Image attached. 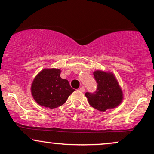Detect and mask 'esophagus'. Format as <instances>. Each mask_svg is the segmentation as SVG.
Wrapping results in <instances>:
<instances>
[{"mask_svg": "<svg viewBox=\"0 0 154 154\" xmlns=\"http://www.w3.org/2000/svg\"><path fill=\"white\" fill-rule=\"evenodd\" d=\"M79 91H80L81 92H82V93H84V92L85 91V88L82 86V87H81L80 88H79Z\"/></svg>", "mask_w": 154, "mask_h": 154, "instance_id": "esophagus-1", "label": "esophagus"}]
</instances>
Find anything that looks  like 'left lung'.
Returning a JSON list of instances; mask_svg holds the SVG:
<instances>
[{
  "label": "left lung",
  "instance_id": "8db88e82",
  "mask_svg": "<svg viewBox=\"0 0 154 154\" xmlns=\"http://www.w3.org/2000/svg\"><path fill=\"white\" fill-rule=\"evenodd\" d=\"M93 76L97 82L96 91L85 94L90 105L100 111L118 106L123 99V94L114 75L111 72L97 70L93 72Z\"/></svg>",
  "mask_w": 154,
  "mask_h": 154
}]
</instances>
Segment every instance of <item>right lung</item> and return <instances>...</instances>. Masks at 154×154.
Listing matches in <instances>:
<instances>
[{
    "label": "right lung",
    "mask_w": 154,
    "mask_h": 154,
    "mask_svg": "<svg viewBox=\"0 0 154 154\" xmlns=\"http://www.w3.org/2000/svg\"><path fill=\"white\" fill-rule=\"evenodd\" d=\"M59 69H45L35 77L31 86L33 98L42 106L56 109L63 105L75 91L67 79L60 77Z\"/></svg>",
    "instance_id": "add662e5"
}]
</instances>
